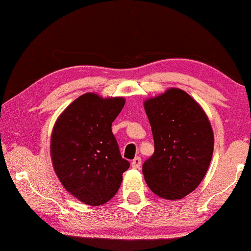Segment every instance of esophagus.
I'll list each match as a JSON object with an SVG mask.
<instances>
[{
  "label": "esophagus",
  "instance_id": "esophagus-1",
  "mask_svg": "<svg viewBox=\"0 0 251 251\" xmlns=\"http://www.w3.org/2000/svg\"><path fill=\"white\" fill-rule=\"evenodd\" d=\"M140 164H142V160H140V157H135L131 161V167L133 168V169H138V168H140Z\"/></svg>",
  "mask_w": 251,
  "mask_h": 251
}]
</instances>
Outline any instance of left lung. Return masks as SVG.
Instances as JSON below:
<instances>
[{
    "label": "left lung",
    "mask_w": 251,
    "mask_h": 251,
    "mask_svg": "<svg viewBox=\"0 0 251 251\" xmlns=\"http://www.w3.org/2000/svg\"><path fill=\"white\" fill-rule=\"evenodd\" d=\"M152 128L154 153L143 164L146 184L157 197L179 200L207 174L214 132L203 108L187 92L170 88L144 101Z\"/></svg>",
    "instance_id": "left-lung-1"
}]
</instances>
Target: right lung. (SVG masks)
<instances>
[{"instance_id": "add662e5", "label": "right lung", "mask_w": 251, "mask_h": 251, "mask_svg": "<svg viewBox=\"0 0 251 251\" xmlns=\"http://www.w3.org/2000/svg\"><path fill=\"white\" fill-rule=\"evenodd\" d=\"M125 104L123 97L88 92L68 105L53 126L50 155L54 173L66 191L85 204L111 200L130 166L112 132V122Z\"/></svg>"}]
</instances>
